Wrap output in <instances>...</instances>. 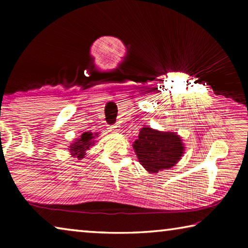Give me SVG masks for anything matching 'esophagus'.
<instances>
[{"label":"esophagus","instance_id":"1","mask_svg":"<svg viewBox=\"0 0 248 248\" xmlns=\"http://www.w3.org/2000/svg\"><path fill=\"white\" fill-rule=\"evenodd\" d=\"M109 131L110 132H116L117 130H119V125L118 124H114V125H109Z\"/></svg>","mask_w":248,"mask_h":248}]
</instances>
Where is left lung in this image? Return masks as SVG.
<instances>
[{
  "label": "left lung",
  "mask_w": 248,
  "mask_h": 248,
  "mask_svg": "<svg viewBox=\"0 0 248 248\" xmlns=\"http://www.w3.org/2000/svg\"><path fill=\"white\" fill-rule=\"evenodd\" d=\"M133 149L141 165L150 173L170 169L184 153L183 142L178 134L156 131L149 127L140 130Z\"/></svg>",
  "instance_id": "left-lung-1"
}]
</instances>
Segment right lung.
<instances>
[{
  "mask_svg": "<svg viewBox=\"0 0 248 248\" xmlns=\"http://www.w3.org/2000/svg\"><path fill=\"white\" fill-rule=\"evenodd\" d=\"M96 134V133H95ZM97 137V136H96ZM95 136H93V133L91 132H84L81 138L74 143L70 146V151L72 153L73 156H77L78 159L82 158L84 155H85V151L90 149V145L94 143L93 139Z\"/></svg>",
  "mask_w": 248,
  "mask_h": 248,
  "instance_id": "obj_1",
  "label": "right lung"
}]
</instances>
